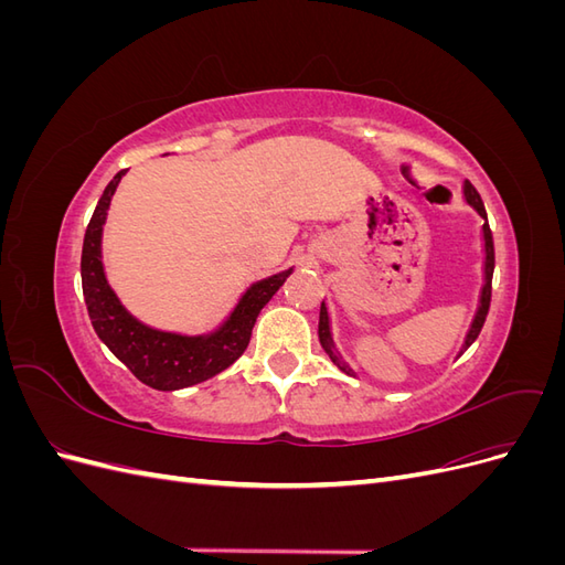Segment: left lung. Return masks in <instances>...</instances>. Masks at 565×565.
<instances>
[{"label": "left lung", "instance_id": "left-lung-1", "mask_svg": "<svg viewBox=\"0 0 565 565\" xmlns=\"http://www.w3.org/2000/svg\"><path fill=\"white\" fill-rule=\"evenodd\" d=\"M461 191H465V200L469 207L483 218V226H481V235H483V287H481V295H478V306H476V313H473V320L469 324L467 330V337H465V344H461L459 349V355L465 353L476 337L481 334V328L486 322V316H488V309H490V295H492V270H494V249H492V233H490V226H488V214H486V207H483V200L481 195H478L473 191V185L469 181H465V185H461ZM318 337H320V347L324 349V353L330 355V361L341 370L351 374V377H355L353 367L341 358V353L337 351V344H334V337H332V324H330V311H328V303H320V320H318Z\"/></svg>", "mask_w": 565, "mask_h": 565}]
</instances>
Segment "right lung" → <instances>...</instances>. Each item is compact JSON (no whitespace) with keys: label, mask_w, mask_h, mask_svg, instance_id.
<instances>
[{"label":"right lung","mask_w":565,"mask_h":565,"mask_svg":"<svg viewBox=\"0 0 565 565\" xmlns=\"http://www.w3.org/2000/svg\"><path fill=\"white\" fill-rule=\"evenodd\" d=\"M127 169L117 172L100 195L94 216L84 233L82 245V292L87 301L98 339L119 358L136 380L150 388L177 391L212 380L214 374L231 367L249 344L256 316L278 292L295 268H287L252 282L235 309L216 330L204 334H181L150 328L143 320L129 313L108 282L104 268V226L110 210V200Z\"/></svg>","instance_id":"obj_1"}]
</instances>
